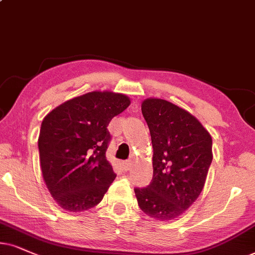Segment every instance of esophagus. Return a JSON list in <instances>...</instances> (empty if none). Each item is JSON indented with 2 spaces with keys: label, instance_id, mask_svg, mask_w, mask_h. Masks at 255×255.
<instances>
[{
  "label": "esophagus",
  "instance_id": "34e87169",
  "mask_svg": "<svg viewBox=\"0 0 255 255\" xmlns=\"http://www.w3.org/2000/svg\"><path fill=\"white\" fill-rule=\"evenodd\" d=\"M131 165H133V162H131L130 160L124 161V162H122V166H124L125 170H129V169H130V167H131Z\"/></svg>",
  "mask_w": 255,
  "mask_h": 255
}]
</instances>
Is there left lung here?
Listing matches in <instances>:
<instances>
[{
    "label": "left lung",
    "instance_id": "8db88e82",
    "mask_svg": "<svg viewBox=\"0 0 255 255\" xmlns=\"http://www.w3.org/2000/svg\"><path fill=\"white\" fill-rule=\"evenodd\" d=\"M153 144V179L135 188L141 211L160 221L178 218L199 198L213 160L212 136L198 119L162 99L142 101Z\"/></svg>",
    "mask_w": 255,
    "mask_h": 255
}]
</instances>
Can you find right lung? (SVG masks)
<instances>
[{
    "mask_svg": "<svg viewBox=\"0 0 255 255\" xmlns=\"http://www.w3.org/2000/svg\"><path fill=\"white\" fill-rule=\"evenodd\" d=\"M129 105L127 95L96 90L63 102L43 119L38 135L41 170L61 208L83 212L104 199L117 178L106 157L107 126Z\"/></svg>",
    "mask_w": 255,
    "mask_h": 255,
    "instance_id": "1",
    "label": "right lung"
}]
</instances>
